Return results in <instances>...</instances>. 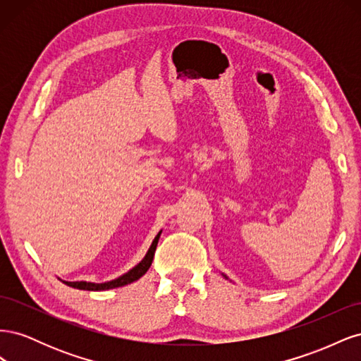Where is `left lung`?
<instances>
[{
  "label": "left lung",
  "instance_id": "left-lung-1",
  "mask_svg": "<svg viewBox=\"0 0 361 361\" xmlns=\"http://www.w3.org/2000/svg\"><path fill=\"white\" fill-rule=\"evenodd\" d=\"M224 277H226V276H224ZM226 279H227V277H226Z\"/></svg>",
  "mask_w": 361,
  "mask_h": 361
}]
</instances>
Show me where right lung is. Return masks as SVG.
<instances>
[{
    "label": "right lung",
    "instance_id": "1",
    "mask_svg": "<svg viewBox=\"0 0 361 361\" xmlns=\"http://www.w3.org/2000/svg\"><path fill=\"white\" fill-rule=\"evenodd\" d=\"M161 232L155 236L154 243H152V245L147 250V253L143 257V260H141L140 264L135 265L133 269H129L126 274L120 276V277H117L111 281H105V283H92V281H63V283H64V285L71 286V288L82 289V290H108V289H114V288L129 285V283H133V281L138 280L140 277H143L147 272V269L150 268L152 260H154V256H155V250H157V245H158V239L161 236Z\"/></svg>",
    "mask_w": 361,
    "mask_h": 361
}]
</instances>
